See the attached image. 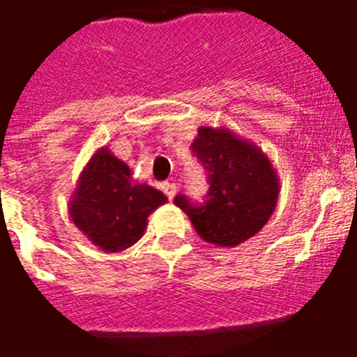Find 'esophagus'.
<instances>
[{"label": "esophagus", "instance_id": "1", "mask_svg": "<svg viewBox=\"0 0 357 357\" xmlns=\"http://www.w3.org/2000/svg\"><path fill=\"white\" fill-rule=\"evenodd\" d=\"M162 190H165V195H167L170 200H174V196L178 192V185L174 183V181H167V183H162Z\"/></svg>", "mask_w": 357, "mask_h": 357}]
</instances>
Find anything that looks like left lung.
Here are the masks:
<instances>
[{
    "label": "left lung",
    "instance_id": "1",
    "mask_svg": "<svg viewBox=\"0 0 357 357\" xmlns=\"http://www.w3.org/2000/svg\"><path fill=\"white\" fill-rule=\"evenodd\" d=\"M192 151L207 168L204 206L185 196L174 204L189 215L196 234L220 248H235L259 231L278 206L280 178L265 151L226 126L198 128Z\"/></svg>",
    "mask_w": 357,
    "mask_h": 357
}]
</instances>
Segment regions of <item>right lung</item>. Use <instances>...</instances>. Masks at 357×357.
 I'll return each mask as SVG.
<instances>
[{
  "label": "right lung",
  "instance_id": "1",
  "mask_svg": "<svg viewBox=\"0 0 357 357\" xmlns=\"http://www.w3.org/2000/svg\"><path fill=\"white\" fill-rule=\"evenodd\" d=\"M167 202L161 190L135 181L131 168L102 146L81 170L68 213L92 244L113 254L133 246L144 235L148 217Z\"/></svg>",
  "mask_w": 357,
  "mask_h": 357
}]
</instances>
